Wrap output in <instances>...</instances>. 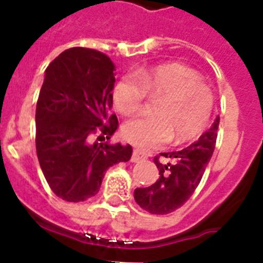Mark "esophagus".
<instances>
[{
    "mask_svg": "<svg viewBox=\"0 0 263 263\" xmlns=\"http://www.w3.org/2000/svg\"><path fill=\"white\" fill-rule=\"evenodd\" d=\"M147 159V154L146 153H143L142 150H138V148H136L133 152V155H132V162H134V163H138V162H142V160Z\"/></svg>",
    "mask_w": 263,
    "mask_h": 263,
    "instance_id": "1",
    "label": "esophagus"
}]
</instances>
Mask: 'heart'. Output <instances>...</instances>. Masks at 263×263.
<instances>
[{
    "label": "heart",
    "mask_w": 263,
    "mask_h": 263,
    "mask_svg": "<svg viewBox=\"0 0 263 263\" xmlns=\"http://www.w3.org/2000/svg\"><path fill=\"white\" fill-rule=\"evenodd\" d=\"M147 96L159 99L153 116H138L121 129L127 142L141 148H158L176 136L178 142L195 138L206 127L213 110V93L199 72L180 63L122 76L113 90L121 115L132 116L145 105Z\"/></svg>",
    "instance_id": "obj_1"
}]
</instances>
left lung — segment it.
<instances>
[{
	"label": "left lung",
	"mask_w": 263,
	"mask_h": 263,
	"mask_svg": "<svg viewBox=\"0 0 263 263\" xmlns=\"http://www.w3.org/2000/svg\"><path fill=\"white\" fill-rule=\"evenodd\" d=\"M218 124L220 117L196 142L180 152L160 153L168 159L167 163H162L159 157L154 158L159 178L154 184L134 191V199L141 208L153 215H167L191 197L215 150Z\"/></svg>",
	"instance_id": "8db88e82"
}]
</instances>
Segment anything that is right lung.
<instances>
[{"label":"right lung","instance_id":"obj_1","mask_svg":"<svg viewBox=\"0 0 263 263\" xmlns=\"http://www.w3.org/2000/svg\"><path fill=\"white\" fill-rule=\"evenodd\" d=\"M115 64L100 51L72 47L46 69L35 113V145L48 185L66 201H84L99 192L105 171L127 162L132 146L109 142L118 126L113 105Z\"/></svg>","mask_w":263,"mask_h":263}]
</instances>
